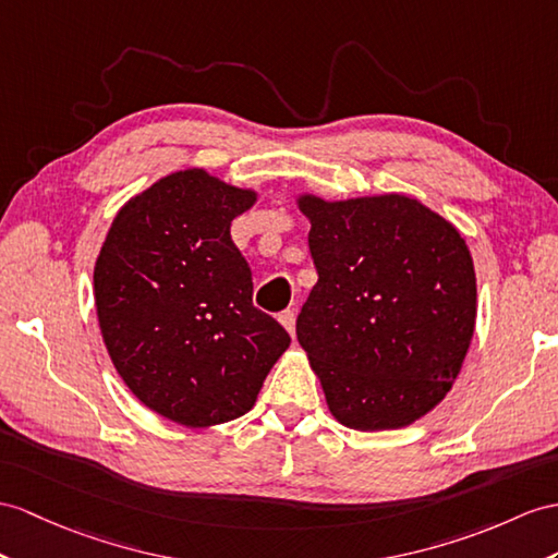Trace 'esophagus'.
<instances>
[{"instance_id":"obj_1","label":"esophagus","mask_w":558,"mask_h":558,"mask_svg":"<svg viewBox=\"0 0 558 558\" xmlns=\"http://www.w3.org/2000/svg\"><path fill=\"white\" fill-rule=\"evenodd\" d=\"M279 322L283 329H287L291 336H295V312L293 310H283L279 315Z\"/></svg>"}]
</instances>
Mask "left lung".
Masks as SVG:
<instances>
[{
    "label": "left lung",
    "instance_id": "obj_1",
    "mask_svg": "<svg viewBox=\"0 0 558 558\" xmlns=\"http://www.w3.org/2000/svg\"><path fill=\"white\" fill-rule=\"evenodd\" d=\"M317 283L295 333L348 428L410 426L452 388L475 326V271L457 229L416 198L301 196Z\"/></svg>",
    "mask_w": 558,
    "mask_h": 558
}]
</instances>
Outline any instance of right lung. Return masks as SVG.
<instances>
[{"label":"right lung","instance_id":"right-lung-1","mask_svg":"<svg viewBox=\"0 0 558 558\" xmlns=\"http://www.w3.org/2000/svg\"><path fill=\"white\" fill-rule=\"evenodd\" d=\"M255 194L180 170L134 196L108 229L94 301L108 355L148 410L203 428L246 414L291 336L253 305L229 227Z\"/></svg>","mask_w":558,"mask_h":558}]
</instances>
